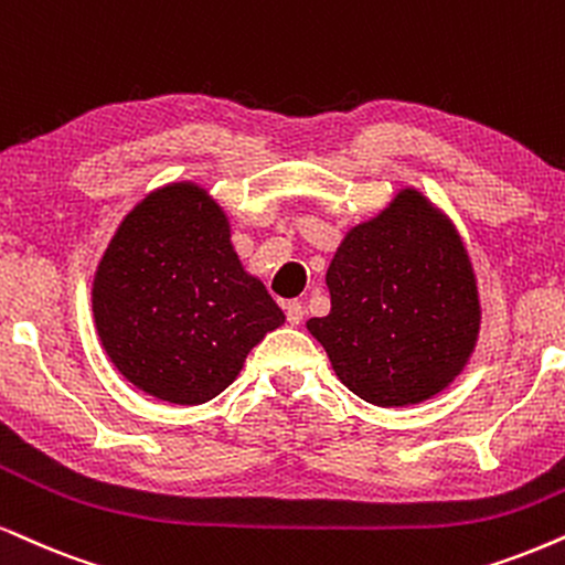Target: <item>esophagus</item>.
Returning <instances> with one entry per match:
<instances>
[{"label":"esophagus","instance_id":"obj_1","mask_svg":"<svg viewBox=\"0 0 565 565\" xmlns=\"http://www.w3.org/2000/svg\"><path fill=\"white\" fill-rule=\"evenodd\" d=\"M284 310H287V320L291 326H299L302 323V316H305V307L299 299H291V302L284 305Z\"/></svg>","mask_w":565,"mask_h":565}]
</instances>
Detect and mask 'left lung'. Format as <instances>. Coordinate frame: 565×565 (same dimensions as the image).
<instances>
[{"instance_id": "1", "label": "left lung", "mask_w": 565, "mask_h": 565, "mask_svg": "<svg viewBox=\"0 0 565 565\" xmlns=\"http://www.w3.org/2000/svg\"><path fill=\"white\" fill-rule=\"evenodd\" d=\"M326 287L331 312L307 331L367 404H423L475 354L482 305L472 260L454 221L417 188L344 234Z\"/></svg>"}]
</instances>
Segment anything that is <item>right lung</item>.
<instances>
[{
    "label": "right lung",
    "instance_id": "obj_1",
    "mask_svg": "<svg viewBox=\"0 0 565 565\" xmlns=\"http://www.w3.org/2000/svg\"><path fill=\"white\" fill-rule=\"evenodd\" d=\"M90 307L119 375L180 406L230 388L253 347L287 320L234 253L226 211L190 180L151 190L119 221Z\"/></svg>",
    "mask_w": 565,
    "mask_h": 565
}]
</instances>
